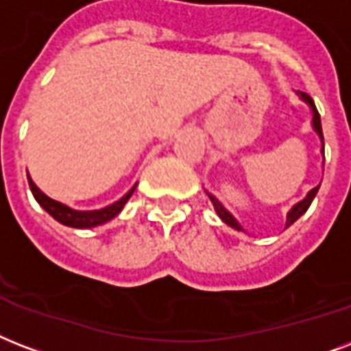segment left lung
Wrapping results in <instances>:
<instances>
[{
    "mask_svg": "<svg viewBox=\"0 0 351 351\" xmlns=\"http://www.w3.org/2000/svg\"><path fill=\"white\" fill-rule=\"evenodd\" d=\"M300 95H302V99L306 100V102H308V104L311 106V110H313V128H315V132H317L320 135V141H322V152H324V135H322V126H320V115H319V111H317V106H315L313 99H311L309 95H306V93H300ZM317 192H319V186H315V189L311 190V192H309L308 195H306V199L300 201L298 205L293 206L291 213L287 214L286 227H289V225H291V223H295V221H297V219L300 218V216H302V214L306 213V210H308L309 205H311V201H313V197H315V195H317ZM208 197H210V201H213V205H214V208H216V213H218V216L221 219H223L225 223L229 225V227H232V229H236V230H243V229H241V225L238 223V221H236L234 218H232V214L227 213V208H225V206L221 205V203H219V201L216 199L214 195L208 194Z\"/></svg>",
    "mask_w": 351,
    "mask_h": 351,
    "instance_id": "8db88e82",
    "label": "left lung"
}]
</instances>
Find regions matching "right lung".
I'll use <instances>...</instances> for the list:
<instances>
[{"label":"right lung","instance_id":"add662e5","mask_svg":"<svg viewBox=\"0 0 351 351\" xmlns=\"http://www.w3.org/2000/svg\"><path fill=\"white\" fill-rule=\"evenodd\" d=\"M29 186H31L32 195H34V199L40 203V206H43L56 221H60L62 225H67V227H75V229H91V227H97V225H102L106 223V221L113 219L117 214L124 208L126 201L132 197L133 190H135V186H133L121 201H117V203H113V205L108 206V208L95 210V213H78V210H73L69 206L62 205L58 201L47 197L42 190L38 189L36 184L32 183L31 178H29Z\"/></svg>","mask_w":351,"mask_h":351}]
</instances>
